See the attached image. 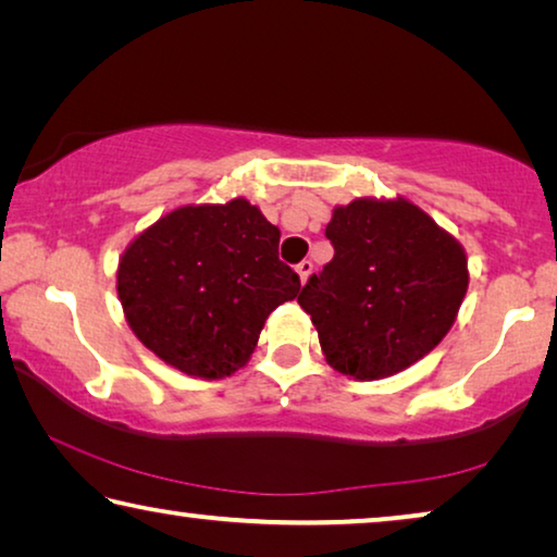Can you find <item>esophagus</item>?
<instances>
[{
	"mask_svg": "<svg viewBox=\"0 0 557 557\" xmlns=\"http://www.w3.org/2000/svg\"><path fill=\"white\" fill-rule=\"evenodd\" d=\"M312 270H314V262H312V260H301V262H299V265H297V275H299V280H301V285H305L307 277L312 275Z\"/></svg>",
	"mask_w": 557,
	"mask_h": 557,
	"instance_id": "1",
	"label": "esophagus"
}]
</instances>
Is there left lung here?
Here are the masks:
<instances>
[{"label":"left lung","mask_w":557,"mask_h":557,"mask_svg":"<svg viewBox=\"0 0 557 557\" xmlns=\"http://www.w3.org/2000/svg\"><path fill=\"white\" fill-rule=\"evenodd\" d=\"M334 258L299 292L332 369L358 381L400 373L455 324L465 248L418 206L356 199L326 225Z\"/></svg>","instance_id":"left-lung-1"}]
</instances>
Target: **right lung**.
<instances>
[{"mask_svg": "<svg viewBox=\"0 0 557 557\" xmlns=\"http://www.w3.org/2000/svg\"><path fill=\"white\" fill-rule=\"evenodd\" d=\"M277 245V225L245 199L166 213L120 260L117 295L129 329L186 375L235 373L272 309L299 292Z\"/></svg>", "mask_w": 557, "mask_h": 557, "instance_id": "obj_1", "label": "right lung"}]
</instances>
